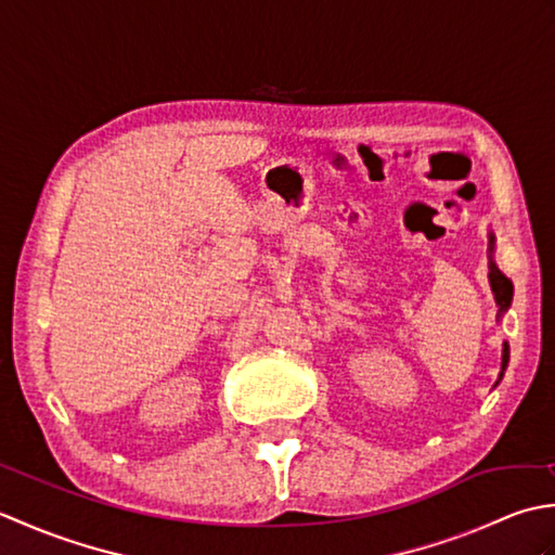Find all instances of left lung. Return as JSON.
Returning a JSON list of instances; mask_svg holds the SVG:
<instances>
[{
    "label": "left lung",
    "mask_w": 555,
    "mask_h": 555,
    "mask_svg": "<svg viewBox=\"0 0 555 555\" xmlns=\"http://www.w3.org/2000/svg\"><path fill=\"white\" fill-rule=\"evenodd\" d=\"M491 243H493V238H491ZM489 281H491L493 296H496V305L501 308L499 312H505V310H508L511 300H513V284H511V279L503 276V271L491 262V267H489ZM508 358H511V348L503 346V370L508 367ZM501 376H503V372H501Z\"/></svg>",
    "instance_id": "8db88e82"
}]
</instances>
